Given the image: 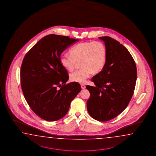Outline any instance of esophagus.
<instances>
[{
    "label": "esophagus",
    "mask_w": 156,
    "mask_h": 156,
    "mask_svg": "<svg viewBox=\"0 0 156 156\" xmlns=\"http://www.w3.org/2000/svg\"><path fill=\"white\" fill-rule=\"evenodd\" d=\"M81 89H85L86 88V86L85 85H81Z\"/></svg>",
    "instance_id": "1"
}]
</instances>
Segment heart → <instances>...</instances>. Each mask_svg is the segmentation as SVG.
<instances>
[{"instance_id":"obj_1","label":"heart","mask_w":156,"mask_h":156,"mask_svg":"<svg viewBox=\"0 0 156 156\" xmlns=\"http://www.w3.org/2000/svg\"><path fill=\"white\" fill-rule=\"evenodd\" d=\"M70 55H62L60 58L61 66L69 71H73L80 62L79 70L71 73V81L84 83L92 73L100 72L106 61L107 50L100 41H85L78 44L70 50Z\"/></svg>"}]
</instances>
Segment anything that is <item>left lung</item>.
<instances>
[{"mask_svg":"<svg viewBox=\"0 0 156 156\" xmlns=\"http://www.w3.org/2000/svg\"><path fill=\"white\" fill-rule=\"evenodd\" d=\"M107 50L104 68L91 79L96 86H86L90 93L87 109L94 119L108 121L128 106L134 93L137 68L131 54L125 46L109 37H98Z\"/></svg>","mask_w":156,"mask_h":156,"instance_id":"left-lung-1","label":"left lung"}]
</instances>
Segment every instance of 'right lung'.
Listing matches in <instances>:
<instances>
[{
  "label": "right lung",
  "mask_w": 156,
  "mask_h": 156,
  "mask_svg": "<svg viewBox=\"0 0 156 156\" xmlns=\"http://www.w3.org/2000/svg\"><path fill=\"white\" fill-rule=\"evenodd\" d=\"M78 40L50 34L25 56L20 70L22 91L31 109L42 119L55 121L64 117L81 91L79 83L66 84L68 73L60 62L61 53Z\"/></svg>",
  "instance_id": "1"
}]
</instances>
